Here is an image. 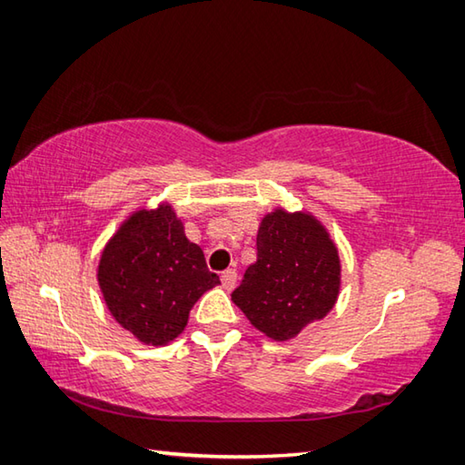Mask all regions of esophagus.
I'll return each mask as SVG.
<instances>
[{"mask_svg": "<svg viewBox=\"0 0 465 465\" xmlns=\"http://www.w3.org/2000/svg\"><path fill=\"white\" fill-rule=\"evenodd\" d=\"M235 281H238V271L235 269H227L222 272V282L227 291L235 287Z\"/></svg>", "mask_w": 465, "mask_h": 465, "instance_id": "1", "label": "esophagus"}]
</instances>
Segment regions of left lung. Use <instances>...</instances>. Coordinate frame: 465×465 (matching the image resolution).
<instances>
[{
    "label": "left lung",
    "mask_w": 465,
    "mask_h": 465,
    "mask_svg": "<svg viewBox=\"0 0 465 465\" xmlns=\"http://www.w3.org/2000/svg\"><path fill=\"white\" fill-rule=\"evenodd\" d=\"M256 250V262L232 293L252 326L272 341H289L334 308L341 261L318 219L272 211L258 227Z\"/></svg>",
    "instance_id": "obj_1"
}]
</instances>
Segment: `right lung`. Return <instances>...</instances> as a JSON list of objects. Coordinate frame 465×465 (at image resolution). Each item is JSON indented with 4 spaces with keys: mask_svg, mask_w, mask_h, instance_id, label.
<instances>
[{
    "mask_svg": "<svg viewBox=\"0 0 465 465\" xmlns=\"http://www.w3.org/2000/svg\"><path fill=\"white\" fill-rule=\"evenodd\" d=\"M98 282L114 320L143 344L162 346L183 332L193 305L219 277L170 204H160L133 213L113 235Z\"/></svg>",
    "mask_w": 465,
    "mask_h": 465,
    "instance_id": "obj_1",
    "label": "right lung"
}]
</instances>
